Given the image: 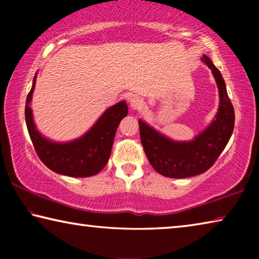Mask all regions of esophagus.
Returning <instances> with one entry per match:
<instances>
[{
	"label": "esophagus",
	"mask_w": 259,
	"mask_h": 259,
	"mask_svg": "<svg viewBox=\"0 0 259 259\" xmlns=\"http://www.w3.org/2000/svg\"><path fill=\"white\" fill-rule=\"evenodd\" d=\"M130 107L136 111V109H142L144 106V100L143 98L138 97V96H134L133 98H130V102H129Z\"/></svg>",
	"instance_id": "obj_1"
}]
</instances>
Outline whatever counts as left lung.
Returning a JSON list of instances; mask_svg holds the SVG:
<instances>
[{"mask_svg":"<svg viewBox=\"0 0 259 259\" xmlns=\"http://www.w3.org/2000/svg\"><path fill=\"white\" fill-rule=\"evenodd\" d=\"M201 60L211 69L217 83L219 106L214 119L188 142H177L161 134L142 119L138 120L144 151L151 165L162 176L187 178L203 174L218 159L234 129V109L221 72L208 56Z\"/></svg>","mask_w":259,"mask_h":259,"instance_id":"1","label":"left lung"}]
</instances>
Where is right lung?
<instances>
[{
	"label": "right lung",
	"mask_w": 259,
	"mask_h": 259,
	"mask_svg": "<svg viewBox=\"0 0 259 259\" xmlns=\"http://www.w3.org/2000/svg\"><path fill=\"white\" fill-rule=\"evenodd\" d=\"M36 82L26 99L25 119L29 137L37 155L48 168L69 177H90L99 174L108 162L114 137L120 121L128 114L124 100L108 107L84 135L69 142H55L43 136L36 128L30 107Z\"/></svg>",
	"instance_id": "obj_1"
}]
</instances>
